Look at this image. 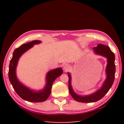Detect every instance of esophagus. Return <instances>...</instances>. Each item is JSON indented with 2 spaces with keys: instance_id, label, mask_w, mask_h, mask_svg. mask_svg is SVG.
Listing matches in <instances>:
<instances>
[{
  "instance_id": "obj_1",
  "label": "esophagus",
  "mask_w": 124,
  "mask_h": 124,
  "mask_svg": "<svg viewBox=\"0 0 124 124\" xmlns=\"http://www.w3.org/2000/svg\"><path fill=\"white\" fill-rule=\"evenodd\" d=\"M69 68H70V66L69 65L66 64L63 66V70H64L65 71H68Z\"/></svg>"
}]
</instances>
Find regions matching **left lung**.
Wrapping results in <instances>:
<instances>
[{
    "label": "left lung",
    "mask_w": 124,
    "mask_h": 124,
    "mask_svg": "<svg viewBox=\"0 0 124 124\" xmlns=\"http://www.w3.org/2000/svg\"><path fill=\"white\" fill-rule=\"evenodd\" d=\"M93 49L96 54L103 56L108 59V64L106 68L107 78L102 87L97 92L91 95L82 96L76 94L73 91L72 86L71 85V78L70 74L68 73L69 93L73 98L78 102L84 103L93 102L100 100L109 91L114 81L115 65V55L113 52L111 51L109 47L101 44H98L96 47H93Z\"/></svg>",
    "instance_id": "left-lung-1"
}]
</instances>
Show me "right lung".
I'll list each match as a JSON object with an SVG mask.
<instances>
[{
    "mask_svg": "<svg viewBox=\"0 0 124 124\" xmlns=\"http://www.w3.org/2000/svg\"><path fill=\"white\" fill-rule=\"evenodd\" d=\"M41 42L39 40H33L31 42L24 44L14 50L12 59H11L9 69V78L14 91L23 99L29 102H40L46 101L51 94L53 82L57 77L62 73V69L58 68L48 71L46 77V83L43 90L35 92L26 87L18 80L16 76V68L17 62L21 56L34 44Z\"/></svg>",
    "mask_w": 124,
    "mask_h": 124,
    "instance_id": "right-lung-1",
    "label": "right lung"
}]
</instances>
